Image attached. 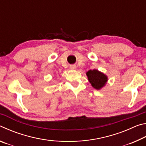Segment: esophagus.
<instances>
[{
	"instance_id": "1",
	"label": "esophagus",
	"mask_w": 146,
	"mask_h": 146,
	"mask_svg": "<svg viewBox=\"0 0 146 146\" xmlns=\"http://www.w3.org/2000/svg\"><path fill=\"white\" fill-rule=\"evenodd\" d=\"M76 67L75 65H71L70 66V69H71V70H76Z\"/></svg>"
}]
</instances>
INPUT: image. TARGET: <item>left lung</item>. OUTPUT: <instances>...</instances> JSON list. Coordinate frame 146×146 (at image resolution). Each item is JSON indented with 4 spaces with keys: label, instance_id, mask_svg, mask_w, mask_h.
<instances>
[{
    "label": "left lung",
    "instance_id": "obj_1",
    "mask_svg": "<svg viewBox=\"0 0 146 146\" xmlns=\"http://www.w3.org/2000/svg\"><path fill=\"white\" fill-rule=\"evenodd\" d=\"M86 75L92 87L97 90H100L104 87L108 80L107 75L96 69L89 70L86 72Z\"/></svg>",
    "mask_w": 146,
    "mask_h": 146
}]
</instances>
